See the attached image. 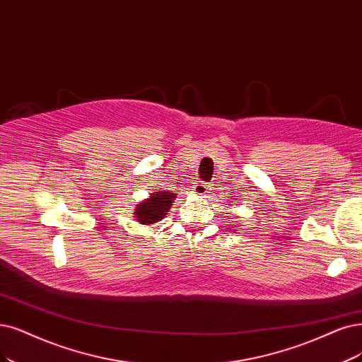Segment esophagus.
<instances>
[{"label":"esophagus","instance_id":"obj_1","mask_svg":"<svg viewBox=\"0 0 362 362\" xmlns=\"http://www.w3.org/2000/svg\"><path fill=\"white\" fill-rule=\"evenodd\" d=\"M194 194L198 195V197H204L207 194V185L203 183V182H198L194 186Z\"/></svg>","mask_w":362,"mask_h":362}]
</instances>
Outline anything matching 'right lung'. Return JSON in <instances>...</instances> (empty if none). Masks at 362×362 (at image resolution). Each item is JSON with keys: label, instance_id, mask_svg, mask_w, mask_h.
I'll return each instance as SVG.
<instances>
[{"label": "right lung", "instance_id": "right-lung-1", "mask_svg": "<svg viewBox=\"0 0 362 362\" xmlns=\"http://www.w3.org/2000/svg\"><path fill=\"white\" fill-rule=\"evenodd\" d=\"M174 198H176V194L168 191L155 192L136 207V211H134L136 216L134 218L143 225H151L164 219Z\"/></svg>", "mask_w": 362, "mask_h": 362}]
</instances>
